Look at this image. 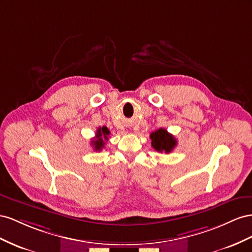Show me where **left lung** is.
I'll return each mask as SVG.
<instances>
[{"label":"left lung","mask_w":252,"mask_h":252,"mask_svg":"<svg viewBox=\"0 0 252 252\" xmlns=\"http://www.w3.org/2000/svg\"><path fill=\"white\" fill-rule=\"evenodd\" d=\"M150 138L152 140L151 145L156 150L157 152L170 153L176 146V139L174 136L168 133L164 128H158L155 132H152L150 135Z\"/></svg>","instance_id":"8db88e82"}]
</instances>
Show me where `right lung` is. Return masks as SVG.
Masks as SVG:
<instances>
[{
	"mask_svg": "<svg viewBox=\"0 0 252 252\" xmlns=\"http://www.w3.org/2000/svg\"><path fill=\"white\" fill-rule=\"evenodd\" d=\"M110 135L109 128L106 126H100L97 128V133H96V137L94 139H92V146L94 147L95 151H101L104 148L105 142L104 140H107V136Z\"/></svg>",
	"mask_w": 252,
	"mask_h": 252,
	"instance_id": "obj_1",
	"label": "right lung"
}]
</instances>
